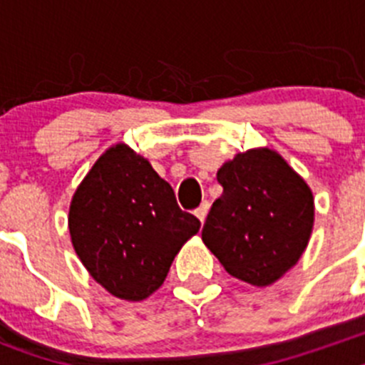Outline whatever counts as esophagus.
<instances>
[{"label":"esophagus","mask_w":365,"mask_h":365,"mask_svg":"<svg viewBox=\"0 0 365 365\" xmlns=\"http://www.w3.org/2000/svg\"><path fill=\"white\" fill-rule=\"evenodd\" d=\"M208 210H210V202L208 201H205L202 202L201 206H199L197 210H195V215H197V219L201 222H205V219H206V215H208Z\"/></svg>","instance_id":"esophagus-1"}]
</instances>
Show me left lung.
<instances>
[{
  "mask_svg": "<svg viewBox=\"0 0 365 365\" xmlns=\"http://www.w3.org/2000/svg\"><path fill=\"white\" fill-rule=\"evenodd\" d=\"M202 241L230 276L269 287L298 263L314 225L309 185L278 151L252 148L217 170Z\"/></svg>",
  "mask_w": 365,
  "mask_h": 365,
  "instance_id": "8db88e82",
  "label": "left lung"
}]
</instances>
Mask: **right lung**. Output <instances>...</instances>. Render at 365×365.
I'll return each instance as SVG.
<instances>
[{"label": "right lung", "mask_w": 365, "mask_h": 365, "mask_svg": "<svg viewBox=\"0 0 365 365\" xmlns=\"http://www.w3.org/2000/svg\"><path fill=\"white\" fill-rule=\"evenodd\" d=\"M74 252L109 294L140 302L164 283L182 245L199 232L150 160L118 143L100 155L71 199Z\"/></svg>", "instance_id": "add662e5"}]
</instances>
